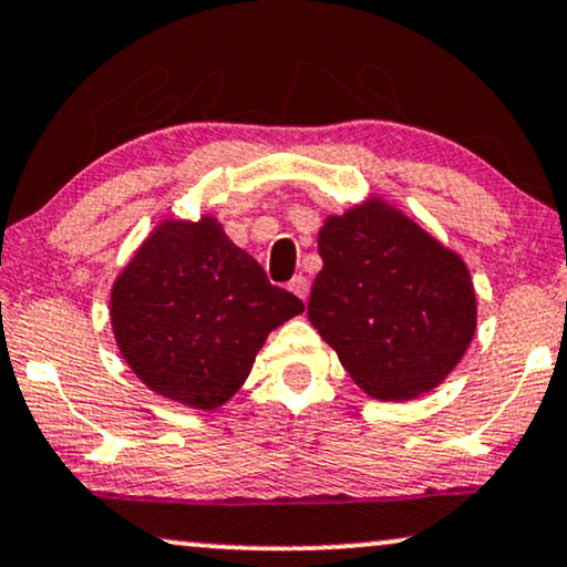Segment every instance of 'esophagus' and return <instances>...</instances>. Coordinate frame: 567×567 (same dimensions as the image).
<instances>
[{
	"instance_id": "esophagus-1",
	"label": "esophagus",
	"mask_w": 567,
	"mask_h": 567,
	"mask_svg": "<svg viewBox=\"0 0 567 567\" xmlns=\"http://www.w3.org/2000/svg\"><path fill=\"white\" fill-rule=\"evenodd\" d=\"M288 288L296 292V296L300 298V300H306L308 298V277H303V275H296L288 282Z\"/></svg>"
}]
</instances>
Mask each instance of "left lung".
Segmentation results:
<instances>
[{"label":"left lung","mask_w":567,"mask_h":567,"mask_svg":"<svg viewBox=\"0 0 567 567\" xmlns=\"http://www.w3.org/2000/svg\"><path fill=\"white\" fill-rule=\"evenodd\" d=\"M319 256L308 319L361 390L415 398L457 367L476 329V296L453 250L369 200L327 219Z\"/></svg>","instance_id":"left-lung-1"}]
</instances>
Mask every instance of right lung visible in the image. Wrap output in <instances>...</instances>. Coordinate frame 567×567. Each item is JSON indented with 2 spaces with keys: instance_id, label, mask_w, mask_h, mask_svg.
Returning a JSON list of instances; mask_svg holds the SVG:
<instances>
[{
  "instance_id": "add662e5",
  "label": "right lung",
  "mask_w": 567,
  "mask_h": 567,
  "mask_svg": "<svg viewBox=\"0 0 567 567\" xmlns=\"http://www.w3.org/2000/svg\"><path fill=\"white\" fill-rule=\"evenodd\" d=\"M217 221H167L114 282L112 327L146 386L212 411L246 382L271 329L303 311Z\"/></svg>"
}]
</instances>
